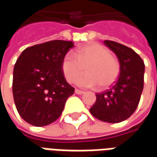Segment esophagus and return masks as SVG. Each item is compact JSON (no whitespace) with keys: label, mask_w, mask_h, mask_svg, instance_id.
Instances as JSON below:
<instances>
[{"label":"esophagus","mask_w":157,"mask_h":157,"mask_svg":"<svg viewBox=\"0 0 157 157\" xmlns=\"http://www.w3.org/2000/svg\"><path fill=\"white\" fill-rule=\"evenodd\" d=\"M75 92L76 93V94H78V95H82V94H83V93H84V92H83V91H82V90H79V89H75Z\"/></svg>","instance_id":"1"}]
</instances>
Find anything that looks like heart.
Segmentation results:
<instances>
[{
	"label": "heart",
	"instance_id": "b5f03b06",
	"mask_svg": "<svg viewBox=\"0 0 157 157\" xmlns=\"http://www.w3.org/2000/svg\"><path fill=\"white\" fill-rule=\"evenodd\" d=\"M62 71L68 82H73L83 73L86 74L76 80L82 87H107L112 84L120 71L119 63L104 46L92 43L78 48L74 54L67 53L63 58Z\"/></svg>",
	"mask_w": 157,
	"mask_h": 157
}]
</instances>
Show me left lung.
<instances>
[{
    "mask_svg": "<svg viewBox=\"0 0 157 157\" xmlns=\"http://www.w3.org/2000/svg\"><path fill=\"white\" fill-rule=\"evenodd\" d=\"M103 43L117 55L120 73L110 88L96 94L90 113L101 121L115 124L129 118L138 107L144 87L145 64L132 48L110 40Z\"/></svg>",
    "mask_w": 157,
    "mask_h": 157,
    "instance_id": "8db88e82",
    "label": "left lung"
}]
</instances>
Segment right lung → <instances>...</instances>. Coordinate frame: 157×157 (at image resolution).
Listing matches in <instances>:
<instances>
[{
  "label": "right lung",
  "mask_w": 157,
  "mask_h": 157,
  "mask_svg": "<svg viewBox=\"0 0 157 157\" xmlns=\"http://www.w3.org/2000/svg\"><path fill=\"white\" fill-rule=\"evenodd\" d=\"M73 42L53 40L24 49L13 70L12 92L17 112L37 127L55 122L75 88L62 71L63 58Z\"/></svg>",
  "instance_id": "1"
}]
</instances>
